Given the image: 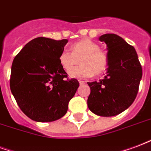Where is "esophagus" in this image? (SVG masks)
Instances as JSON below:
<instances>
[{
	"instance_id": "1",
	"label": "esophagus",
	"mask_w": 151,
	"mask_h": 151,
	"mask_svg": "<svg viewBox=\"0 0 151 151\" xmlns=\"http://www.w3.org/2000/svg\"><path fill=\"white\" fill-rule=\"evenodd\" d=\"M79 83H80V84L82 85V84H84L86 82H85V81H83V80H79Z\"/></svg>"
}]
</instances>
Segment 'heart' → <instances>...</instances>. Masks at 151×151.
I'll return each mask as SVG.
<instances>
[{
  "label": "heart",
  "mask_w": 151,
  "mask_h": 151,
  "mask_svg": "<svg viewBox=\"0 0 151 151\" xmlns=\"http://www.w3.org/2000/svg\"><path fill=\"white\" fill-rule=\"evenodd\" d=\"M81 60L82 65L73 69ZM59 62L62 68L70 71L71 77L89 78L94 75H100L107 68V56L99 45L90 39H83L71 46V52L62 50L59 55Z\"/></svg>",
  "instance_id": "obj_1"
}]
</instances>
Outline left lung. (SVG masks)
I'll list each match as a JSON object with an SVG mask.
<instances>
[{"label":"left lung","mask_w":151,"mask_h":151,"mask_svg":"<svg viewBox=\"0 0 151 151\" xmlns=\"http://www.w3.org/2000/svg\"><path fill=\"white\" fill-rule=\"evenodd\" d=\"M107 46L108 68L99 82L88 83V106L94 114L109 117L120 114L134 101L142 76L141 63L133 46L115 34L99 37Z\"/></svg>","instance_id":"1"}]
</instances>
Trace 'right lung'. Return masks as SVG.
<instances>
[{
	"mask_svg": "<svg viewBox=\"0 0 151 151\" xmlns=\"http://www.w3.org/2000/svg\"><path fill=\"white\" fill-rule=\"evenodd\" d=\"M68 40L35 38L12 61L10 89L20 110L37 122H52L67 113L80 83L68 79L59 62Z\"/></svg>",
	"mask_w": 151,
	"mask_h": 151,
	"instance_id": "add662e5",
	"label": "right lung"
}]
</instances>
